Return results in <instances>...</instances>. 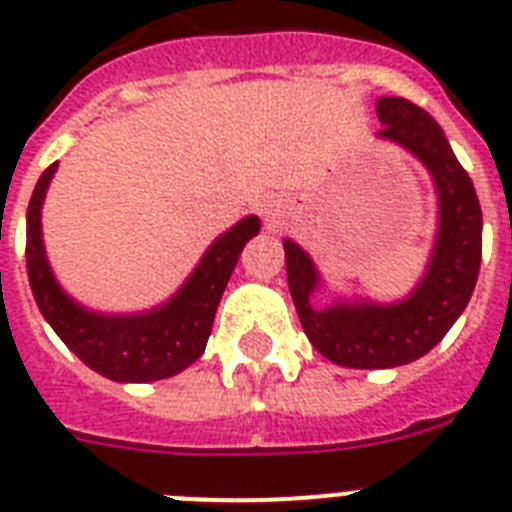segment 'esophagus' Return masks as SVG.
<instances>
[{
  "instance_id": "34e87169",
  "label": "esophagus",
  "mask_w": 512,
  "mask_h": 512,
  "mask_svg": "<svg viewBox=\"0 0 512 512\" xmlns=\"http://www.w3.org/2000/svg\"><path fill=\"white\" fill-rule=\"evenodd\" d=\"M259 212L269 228H279L284 223V217H287V205L282 200H277V197H266L259 205Z\"/></svg>"
}]
</instances>
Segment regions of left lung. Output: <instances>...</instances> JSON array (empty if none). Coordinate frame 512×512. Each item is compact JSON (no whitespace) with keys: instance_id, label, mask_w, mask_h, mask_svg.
<instances>
[{"instance_id":"obj_1","label":"left lung","mask_w":512,"mask_h":512,"mask_svg":"<svg viewBox=\"0 0 512 512\" xmlns=\"http://www.w3.org/2000/svg\"><path fill=\"white\" fill-rule=\"evenodd\" d=\"M377 117L382 122L377 138L413 153L436 187V241L413 292L397 302L336 300L318 310L310 297L323 279L305 248L284 241L289 295L305 336L325 359L348 369H392L428 354L467 307L482 261L477 192L441 125L402 97H379Z\"/></svg>"}]
</instances>
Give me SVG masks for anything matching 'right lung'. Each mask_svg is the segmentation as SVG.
<instances>
[{"instance_id":"1","label":"right lung","mask_w":512,"mask_h":512,"mask_svg":"<svg viewBox=\"0 0 512 512\" xmlns=\"http://www.w3.org/2000/svg\"><path fill=\"white\" fill-rule=\"evenodd\" d=\"M56 169L58 164H51L40 174L27 205V279L43 318L89 369L112 382H156L184 372L205 354L220 297L243 246L259 235L261 220L248 215L215 238L164 305L133 315H107L66 295L45 256L40 210Z\"/></svg>"}]
</instances>
